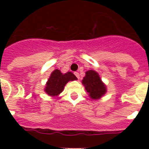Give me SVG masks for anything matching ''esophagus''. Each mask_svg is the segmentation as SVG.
Segmentation results:
<instances>
[{
    "label": "esophagus",
    "mask_w": 149,
    "mask_h": 149,
    "mask_svg": "<svg viewBox=\"0 0 149 149\" xmlns=\"http://www.w3.org/2000/svg\"><path fill=\"white\" fill-rule=\"evenodd\" d=\"M74 75L77 77V78H80V74H79L78 72H74Z\"/></svg>",
    "instance_id": "34e87169"
}]
</instances>
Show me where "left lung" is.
<instances>
[{"label":"left lung","instance_id":"left-lung-1","mask_svg":"<svg viewBox=\"0 0 149 149\" xmlns=\"http://www.w3.org/2000/svg\"><path fill=\"white\" fill-rule=\"evenodd\" d=\"M82 84L88 93L89 98L98 100L107 93V86L101 81V77L97 72L89 70L82 80Z\"/></svg>","mask_w":149,"mask_h":149}]
</instances>
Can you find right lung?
Segmentation results:
<instances>
[{"instance_id":"right-lung-1","label":"right lung","mask_w":149,"mask_h":149,"mask_svg":"<svg viewBox=\"0 0 149 149\" xmlns=\"http://www.w3.org/2000/svg\"><path fill=\"white\" fill-rule=\"evenodd\" d=\"M76 80L77 78L72 72H68L63 74L59 69H55L51 72L48 81L46 82L44 91L49 96L55 97L63 92L67 83Z\"/></svg>"}]
</instances>
